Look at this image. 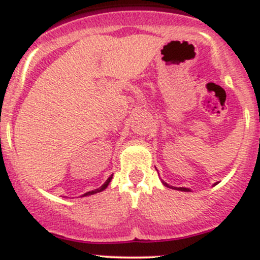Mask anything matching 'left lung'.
Here are the masks:
<instances>
[{"mask_svg":"<svg viewBox=\"0 0 260 260\" xmlns=\"http://www.w3.org/2000/svg\"><path fill=\"white\" fill-rule=\"evenodd\" d=\"M162 183L165 184L166 187H169V188H174V189H176V190H182V192H189V188H184V187H172V186H169L168 183H165V182L162 181ZM216 184V183H215ZM215 184H214V186H215Z\"/></svg>","mask_w":260,"mask_h":260,"instance_id":"8db88e82","label":"left lung"}]
</instances>
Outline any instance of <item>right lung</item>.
I'll use <instances>...</instances> for the list:
<instances>
[{"label": "right lung", "mask_w": 260, "mask_h": 260, "mask_svg": "<svg viewBox=\"0 0 260 260\" xmlns=\"http://www.w3.org/2000/svg\"><path fill=\"white\" fill-rule=\"evenodd\" d=\"M111 180H112V175L110 176L109 178H107L106 180V182L105 183L103 184V186H101L100 188H98V189H94V190H90V192H86L85 194H83V197H85V196H91V194H95V193H99V192H101V190H104V189H106V187L109 186V183L110 182H111Z\"/></svg>", "instance_id": "right-lung-1"}]
</instances>
